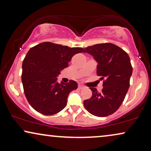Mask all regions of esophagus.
<instances>
[{"instance_id": "esophagus-1", "label": "esophagus", "mask_w": 151, "mask_h": 151, "mask_svg": "<svg viewBox=\"0 0 151 151\" xmlns=\"http://www.w3.org/2000/svg\"><path fill=\"white\" fill-rule=\"evenodd\" d=\"M85 87L83 86H82V85H78V88L81 89H81H83Z\"/></svg>"}]
</instances>
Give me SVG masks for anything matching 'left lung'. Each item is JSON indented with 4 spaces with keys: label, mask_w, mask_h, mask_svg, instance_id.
<instances>
[{
    "label": "left lung",
    "mask_w": 151,
    "mask_h": 151,
    "mask_svg": "<svg viewBox=\"0 0 151 151\" xmlns=\"http://www.w3.org/2000/svg\"><path fill=\"white\" fill-rule=\"evenodd\" d=\"M85 48V52L92 55L98 62L96 73L103 80V88L99 92L90 88L92 96L83 101L84 106L92 115L105 117L117 111L128 92L133 73L130 58L124 50L111 43Z\"/></svg>",
    "instance_id": "left-lung-1"
}]
</instances>
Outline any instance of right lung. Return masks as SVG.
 I'll list each match as a JSON object with an SVG mask.
<instances>
[{
  "instance_id": "1",
  "label": "right lung",
  "mask_w": 151,
  "mask_h": 151,
  "mask_svg": "<svg viewBox=\"0 0 151 151\" xmlns=\"http://www.w3.org/2000/svg\"><path fill=\"white\" fill-rule=\"evenodd\" d=\"M79 52L85 50L48 42L30 48L22 62V82L25 96L35 111L54 115L66 106L68 96L77 88V83L70 80L59 83L57 77Z\"/></svg>"
}]
</instances>
